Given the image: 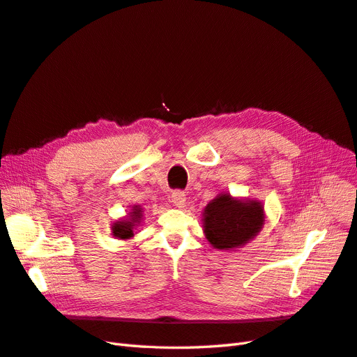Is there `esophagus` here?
<instances>
[{"label": "esophagus", "mask_w": 357, "mask_h": 357, "mask_svg": "<svg viewBox=\"0 0 357 357\" xmlns=\"http://www.w3.org/2000/svg\"><path fill=\"white\" fill-rule=\"evenodd\" d=\"M171 202L176 205V207H178V208H183L185 207V202H186V195H185V192H181V190H174L171 193Z\"/></svg>", "instance_id": "esophagus-1"}]
</instances>
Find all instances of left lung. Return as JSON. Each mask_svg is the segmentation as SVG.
<instances>
[{
    "mask_svg": "<svg viewBox=\"0 0 357 357\" xmlns=\"http://www.w3.org/2000/svg\"><path fill=\"white\" fill-rule=\"evenodd\" d=\"M264 208L256 201H238L219 195L204 210V232L219 250L244 245L262 229Z\"/></svg>",
    "mask_w": 357,
    "mask_h": 357,
    "instance_id": "obj_1",
    "label": "left lung"
}]
</instances>
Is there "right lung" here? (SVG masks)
I'll return each instance as SVG.
<instances>
[{
    "label": "right lung",
    "instance_id": "obj_1",
    "mask_svg": "<svg viewBox=\"0 0 357 357\" xmlns=\"http://www.w3.org/2000/svg\"><path fill=\"white\" fill-rule=\"evenodd\" d=\"M129 215L131 218L126 219V220H121V222H116L113 223V235L117 236V238L121 240H126V238H131V236H134V228L135 226H138L139 220H142V208L137 207V205H134L132 208V213H129Z\"/></svg>",
    "mask_w": 357,
    "mask_h": 357
}]
</instances>
